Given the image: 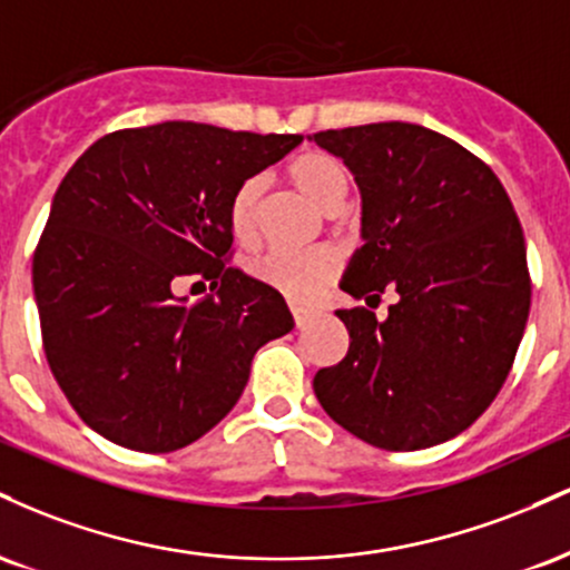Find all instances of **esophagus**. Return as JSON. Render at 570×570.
<instances>
[{
    "label": "esophagus",
    "mask_w": 570,
    "mask_h": 570,
    "mask_svg": "<svg viewBox=\"0 0 570 570\" xmlns=\"http://www.w3.org/2000/svg\"><path fill=\"white\" fill-rule=\"evenodd\" d=\"M292 318H294V326H297V330H303L307 322H313V318H316V311H311V307L292 305Z\"/></svg>",
    "instance_id": "obj_1"
}]
</instances>
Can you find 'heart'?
Instances as JSON below:
<instances>
[{
  "mask_svg": "<svg viewBox=\"0 0 570 570\" xmlns=\"http://www.w3.org/2000/svg\"><path fill=\"white\" fill-rule=\"evenodd\" d=\"M286 174L292 185L326 214L337 212L351 189L348 168L322 149L299 153L286 166ZM259 200H263V179L248 176L235 187L227 203V225L240 246H252L257 240ZM337 273L340 257L330 246H313L307 252H267L252 263V276L273 286L292 303L316 299L337 278Z\"/></svg>",
  "mask_w": 570,
  "mask_h": 570,
  "instance_id": "1",
  "label": "heart"
}]
</instances>
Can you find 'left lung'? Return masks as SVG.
Masks as SVG:
<instances>
[{"mask_svg": "<svg viewBox=\"0 0 570 570\" xmlns=\"http://www.w3.org/2000/svg\"><path fill=\"white\" fill-rule=\"evenodd\" d=\"M362 189V238L343 292L381 303L337 311L351 345L313 377L332 421L383 450L453 440L512 370L531 307L525 238L512 200L466 147L412 122L322 130Z\"/></svg>", "mask_w": 570, "mask_h": 570, "instance_id": "left-lung-1", "label": "left lung"}]
</instances>
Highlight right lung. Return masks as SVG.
I'll list each match as a JSON object with an SVG mask.
<instances>
[{"mask_svg": "<svg viewBox=\"0 0 570 570\" xmlns=\"http://www.w3.org/2000/svg\"><path fill=\"white\" fill-rule=\"evenodd\" d=\"M299 141L168 120L101 136L63 176L31 267L39 326L69 404L109 442L200 440L294 326L273 286L230 267L227 203ZM195 277L218 294L187 306L175 289Z\"/></svg>", "mask_w": 570, "mask_h": 570, "instance_id": "right-lung-1", "label": "right lung"}]
</instances>
